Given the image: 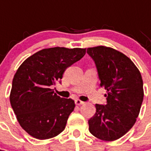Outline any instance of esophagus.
<instances>
[{"instance_id":"1","label":"esophagus","mask_w":151,"mask_h":151,"mask_svg":"<svg viewBox=\"0 0 151 151\" xmlns=\"http://www.w3.org/2000/svg\"><path fill=\"white\" fill-rule=\"evenodd\" d=\"M75 104H76V105H82L84 104V102L81 101V100H79V99H76Z\"/></svg>"}]
</instances>
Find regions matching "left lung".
<instances>
[{"mask_svg": "<svg viewBox=\"0 0 151 151\" xmlns=\"http://www.w3.org/2000/svg\"><path fill=\"white\" fill-rule=\"evenodd\" d=\"M100 86L107 90L106 104H95L96 112L88 120L92 135L115 141L133 126L143 101V82L136 65L123 53L104 46L89 47Z\"/></svg>", "mask_w": 151, "mask_h": 151, "instance_id": "obj_1", "label": "left lung"}]
</instances>
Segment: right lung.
I'll return each mask as SVG.
<instances>
[{"mask_svg":"<svg viewBox=\"0 0 151 151\" xmlns=\"http://www.w3.org/2000/svg\"><path fill=\"white\" fill-rule=\"evenodd\" d=\"M86 54V48L51 47L35 53L15 73L10 104L22 128L35 138L48 139L65 128L75 104L51 89L60 82L65 69Z\"/></svg>","mask_w":151,"mask_h":151,"instance_id":"1","label":"right lung"}]
</instances>
